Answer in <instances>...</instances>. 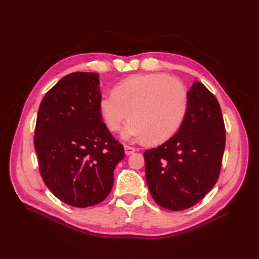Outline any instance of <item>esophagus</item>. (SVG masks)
<instances>
[{
  "label": "esophagus",
  "instance_id": "esophagus-1",
  "mask_svg": "<svg viewBox=\"0 0 259 259\" xmlns=\"http://www.w3.org/2000/svg\"><path fill=\"white\" fill-rule=\"evenodd\" d=\"M124 148H125V153H126L127 155H131L132 153L135 152V148H133V147H131V146L126 145Z\"/></svg>",
  "mask_w": 259,
  "mask_h": 259
}]
</instances>
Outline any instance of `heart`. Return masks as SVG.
<instances>
[{
  "instance_id": "obj_1",
  "label": "heart",
  "mask_w": 259,
  "mask_h": 259,
  "mask_svg": "<svg viewBox=\"0 0 259 259\" xmlns=\"http://www.w3.org/2000/svg\"><path fill=\"white\" fill-rule=\"evenodd\" d=\"M188 95L178 80L162 73L135 74L119 81L113 92L103 94L99 111L110 131L122 132L125 139L159 144L169 140L183 124Z\"/></svg>"
}]
</instances>
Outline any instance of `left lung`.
Returning a JSON list of instances; mask_svg holds the SVG:
<instances>
[{
	"label": "left lung",
	"mask_w": 259,
	"mask_h": 259,
	"mask_svg": "<svg viewBox=\"0 0 259 259\" xmlns=\"http://www.w3.org/2000/svg\"><path fill=\"white\" fill-rule=\"evenodd\" d=\"M180 130L160 146L145 151L146 180L157 205L186 210L205 197L219 180L226 145L219 101L194 81Z\"/></svg>",
	"instance_id": "obj_1"
}]
</instances>
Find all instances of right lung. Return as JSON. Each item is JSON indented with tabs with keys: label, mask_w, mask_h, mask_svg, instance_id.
<instances>
[{
	"label": "right lung",
	"mask_w": 259,
	"mask_h": 259,
	"mask_svg": "<svg viewBox=\"0 0 259 259\" xmlns=\"http://www.w3.org/2000/svg\"><path fill=\"white\" fill-rule=\"evenodd\" d=\"M99 74L64 76L40 102L34 129L39 173L47 188L72 207L98 205L110 193L124 147L99 111Z\"/></svg>",
	"instance_id": "obj_1"
}]
</instances>
